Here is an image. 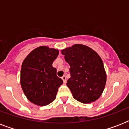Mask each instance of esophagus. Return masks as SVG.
<instances>
[{
    "label": "esophagus",
    "instance_id": "34e87169",
    "mask_svg": "<svg viewBox=\"0 0 129 129\" xmlns=\"http://www.w3.org/2000/svg\"><path fill=\"white\" fill-rule=\"evenodd\" d=\"M61 79L63 80V83L64 84H66L67 82V80H66V76H63L62 77H61Z\"/></svg>",
    "mask_w": 129,
    "mask_h": 129
}]
</instances>
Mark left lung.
Returning <instances> with one entry per match:
<instances>
[{
    "mask_svg": "<svg viewBox=\"0 0 129 129\" xmlns=\"http://www.w3.org/2000/svg\"><path fill=\"white\" fill-rule=\"evenodd\" d=\"M70 66L71 77L67 86L74 98L90 104L100 98L104 91L106 74L100 55L84 45L75 44L61 50Z\"/></svg>",
    "mask_w": 129,
    "mask_h": 129,
    "instance_id": "1",
    "label": "left lung"
}]
</instances>
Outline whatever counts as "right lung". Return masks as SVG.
I'll list each match as a JSON object with an SVG mask.
<instances>
[{
	"mask_svg": "<svg viewBox=\"0 0 129 129\" xmlns=\"http://www.w3.org/2000/svg\"><path fill=\"white\" fill-rule=\"evenodd\" d=\"M58 49L40 46L33 49L23 61L21 70V88L27 99L38 106H46L56 98L63 80L52 66Z\"/></svg>",
	"mask_w": 129,
	"mask_h": 129,
	"instance_id": "add662e5",
	"label": "right lung"
}]
</instances>
